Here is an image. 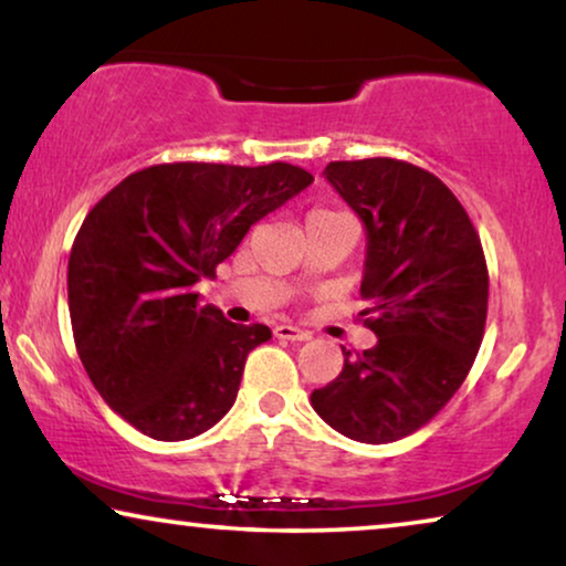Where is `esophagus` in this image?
Wrapping results in <instances>:
<instances>
[{"label": "esophagus", "instance_id": "1", "mask_svg": "<svg viewBox=\"0 0 566 566\" xmlns=\"http://www.w3.org/2000/svg\"><path fill=\"white\" fill-rule=\"evenodd\" d=\"M273 332H275L277 339H291V343H306V339L312 337V332L293 327V324H277Z\"/></svg>", "mask_w": 566, "mask_h": 566}]
</instances>
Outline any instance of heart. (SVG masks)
<instances>
[{
    "label": "heart",
    "instance_id": "heart-1",
    "mask_svg": "<svg viewBox=\"0 0 566 566\" xmlns=\"http://www.w3.org/2000/svg\"><path fill=\"white\" fill-rule=\"evenodd\" d=\"M329 213H335V211H324V208H319V211H312L308 216H329ZM308 216H306V219H308Z\"/></svg>",
    "mask_w": 566,
    "mask_h": 566
}]
</instances>
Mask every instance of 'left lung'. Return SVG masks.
Returning <instances> with one entry per match:
<instances>
[{
  "label": "left lung",
  "mask_w": 566,
  "mask_h": 566,
  "mask_svg": "<svg viewBox=\"0 0 566 566\" xmlns=\"http://www.w3.org/2000/svg\"><path fill=\"white\" fill-rule=\"evenodd\" d=\"M324 177L366 227L360 314L378 343L343 347V374L312 391V407L345 438L394 443L448 405L476 358L490 298L482 242L459 198L409 161H329Z\"/></svg>",
  "instance_id": "left-lung-1"
}]
</instances>
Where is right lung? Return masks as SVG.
<instances>
[{
    "label": "right lung",
    "mask_w": 566,
    "mask_h": 566,
    "mask_svg": "<svg viewBox=\"0 0 566 566\" xmlns=\"http://www.w3.org/2000/svg\"><path fill=\"white\" fill-rule=\"evenodd\" d=\"M312 182L285 161H175L128 175L87 213L66 275L76 353L107 407L144 436L196 438L234 405L247 355L273 332L200 306L196 283Z\"/></svg>",
    "instance_id": "obj_1"
}]
</instances>
